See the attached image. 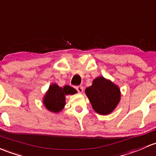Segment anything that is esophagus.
Returning <instances> with one entry per match:
<instances>
[{
	"label": "esophagus",
	"instance_id": "1",
	"mask_svg": "<svg viewBox=\"0 0 156 156\" xmlns=\"http://www.w3.org/2000/svg\"><path fill=\"white\" fill-rule=\"evenodd\" d=\"M76 90H77V91L78 92V93H82V92L83 91V86H78V87H76Z\"/></svg>",
	"mask_w": 156,
	"mask_h": 156
}]
</instances>
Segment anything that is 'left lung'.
I'll use <instances>...</instances> for the list:
<instances>
[{
	"mask_svg": "<svg viewBox=\"0 0 156 156\" xmlns=\"http://www.w3.org/2000/svg\"><path fill=\"white\" fill-rule=\"evenodd\" d=\"M85 93L90 101L93 110L101 115L111 114L120 101V90L116 84L104 77L93 80Z\"/></svg>",
	"mask_w": 156,
	"mask_h": 156,
	"instance_id": "8db88e82",
	"label": "left lung"
}]
</instances>
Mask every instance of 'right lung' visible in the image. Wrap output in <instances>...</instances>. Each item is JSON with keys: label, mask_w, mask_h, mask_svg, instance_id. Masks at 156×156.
<instances>
[{"label": "right lung", "mask_w": 156, "mask_h": 156, "mask_svg": "<svg viewBox=\"0 0 156 156\" xmlns=\"http://www.w3.org/2000/svg\"><path fill=\"white\" fill-rule=\"evenodd\" d=\"M76 93V90L68 85L60 87L56 83H52L44 96L43 104L48 111L58 113L64 108L66 95H73Z\"/></svg>", "instance_id": "add662e5"}]
</instances>
